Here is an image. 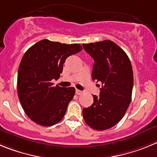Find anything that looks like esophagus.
Segmentation results:
<instances>
[{"instance_id": "34e87169", "label": "esophagus", "mask_w": 157, "mask_h": 157, "mask_svg": "<svg viewBox=\"0 0 157 157\" xmlns=\"http://www.w3.org/2000/svg\"><path fill=\"white\" fill-rule=\"evenodd\" d=\"M82 91H80V90L76 89V94H77V95H80V94H82Z\"/></svg>"}]
</instances>
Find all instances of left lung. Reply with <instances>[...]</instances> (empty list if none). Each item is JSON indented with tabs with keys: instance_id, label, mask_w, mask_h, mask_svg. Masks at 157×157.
I'll return each mask as SVG.
<instances>
[{
	"instance_id": "left-lung-1",
	"label": "left lung",
	"mask_w": 157,
	"mask_h": 157,
	"mask_svg": "<svg viewBox=\"0 0 157 157\" xmlns=\"http://www.w3.org/2000/svg\"><path fill=\"white\" fill-rule=\"evenodd\" d=\"M84 50L94 60L92 77L102 83L99 96L83 109L87 124L96 130L115 126L123 118L131 101L133 75L127 54L110 40L83 44Z\"/></svg>"
}]
</instances>
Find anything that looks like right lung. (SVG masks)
<instances>
[{
	"mask_svg": "<svg viewBox=\"0 0 157 157\" xmlns=\"http://www.w3.org/2000/svg\"><path fill=\"white\" fill-rule=\"evenodd\" d=\"M82 50L80 44L43 39L28 49L22 58L17 77V92L24 111L35 123L54 126L63 118L75 88L54 86L65 59Z\"/></svg>",
	"mask_w": 157,
	"mask_h": 157,
	"instance_id": "1",
	"label": "right lung"
}]
</instances>
